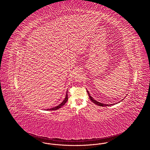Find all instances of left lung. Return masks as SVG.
Here are the masks:
<instances>
[{
  "instance_id": "8db88e82",
  "label": "left lung",
  "mask_w": 150,
  "mask_h": 150,
  "mask_svg": "<svg viewBox=\"0 0 150 150\" xmlns=\"http://www.w3.org/2000/svg\"><path fill=\"white\" fill-rule=\"evenodd\" d=\"M87 92H88V95H89V98H90V99L94 103H95L96 105H98V106H111V105H115V104H111V105H106V104H104V103H100V102H97V100H94L93 98H92V97H91V96H90V94L89 93V92L87 91Z\"/></svg>"
}]
</instances>
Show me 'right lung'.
Masks as SVG:
<instances>
[{
	"instance_id": "add662e5",
	"label": "right lung",
	"mask_w": 150,
	"mask_h": 150,
	"mask_svg": "<svg viewBox=\"0 0 150 150\" xmlns=\"http://www.w3.org/2000/svg\"><path fill=\"white\" fill-rule=\"evenodd\" d=\"M67 100H68V96H67V93H66V97H65L64 100H63V102H62L61 104H59V105H58L57 106L53 107V108H50V109H47V110H57V109H59V108H60L61 107H62V106H63L64 105V104L66 103V102L67 101Z\"/></svg>"
}]
</instances>
